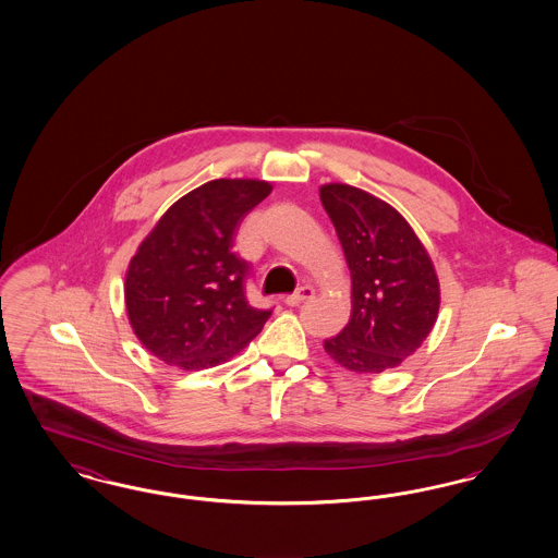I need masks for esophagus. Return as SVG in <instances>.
I'll return each instance as SVG.
<instances>
[{
  "label": "esophagus",
  "instance_id": "34e87169",
  "mask_svg": "<svg viewBox=\"0 0 558 558\" xmlns=\"http://www.w3.org/2000/svg\"><path fill=\"white\" fill-rule=\"evenodd\" d=\"M316 294V291H314V287H310V284H305V287H301L299 291L292 292V294H289L287 299H284V303L287 305H291V307H294V305H299V303H303V301H307V299H312Z\"/></svg>",
  "mask_w": 558,
  "mask_h": 558
}]
</instances>
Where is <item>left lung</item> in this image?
Returning <instances> with one entry per match:
<instances>
[{
  "label": "left lung",
  "instance_id": "1",
  "mask_svg": "<svg viewBox=\"0 0 558 558\" xmlns=\"http://www.w3.org/2000/svg\"><path fill=\"white\" fill-rule=\"evenodd\" d=\"M319 201L351 271V318L324 351L360 374L398 368L439 314V278L425 244L398 209L366 190L324 184Z\"/></svg>",
  "mask_w": 558,
  "mask_h": 558
}]
</instances>
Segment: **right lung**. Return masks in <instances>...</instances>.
Segmentation results:
<instances>
[{"label": "right lung", "mask_w": 558, "mask_h": 558, "mask_svg": "<svg viewBox=\"0 0 558 558\" xmlns=\"http://www.w3.org/2000/svg\"><path fill=\"white\" fill-rule=\"evenodd\" d=\"M271 184L213 180L162 213L125 274L133 335L160 362L205 371L228 362L264 328L269 310L246 301L248 264L232 251L240 221Z\"/></svg>", "instance_id": "add662e5"}]
</instances>
